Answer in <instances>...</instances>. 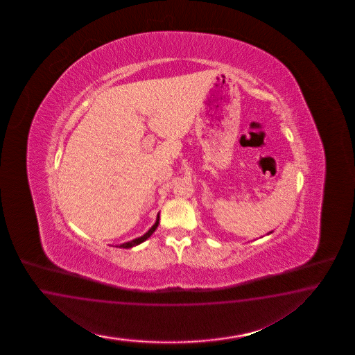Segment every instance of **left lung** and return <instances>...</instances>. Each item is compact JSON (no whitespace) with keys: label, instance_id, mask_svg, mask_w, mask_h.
<instances>
[{"label":"left lung","instance_id":"8db88e82","mask_svg":"<svg viewBox=\"0 0 355 355\" xmlns=\"http://www.w3.org/2000/svg\"><path fill=\"white\" fill-rule=\"evenodd\" d=\"M270 233H272V232H270Z\"/></svg>","mask_w":355,"mask_h":355}]
</instances>
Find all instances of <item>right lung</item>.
Segmentation results:
<instances>
[{
  "label": "right lung",
  "instance_id": "obj_1",
  "mask_svg": "<svg viewBox=\"0 0 355 355\" xmlns=\"http://www.w3.org/2000/svg\"><path fill=\"white\" fill-rule=\"evenodd\" d=\"M159 221H160V216L157 215V218H156L155 225L152 226L150 230H148L144 236H139V238H135V239H132V241H130V242H126V243H122V245H119V248H131L132 246H138L139 243L144 242L146 239H148V238L153 234V232H155V230H156V227L159 226Z\"/></svg>",
  "mask_w": 355,
  "mask_h": 355
}]
</instances>
